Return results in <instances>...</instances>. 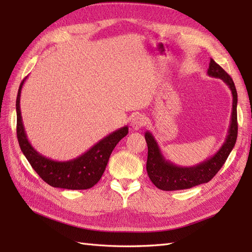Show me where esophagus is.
Listing matches in <instances>:
<instances>
[{
    "label": "esophagus",
    "instance_id": "obj_1",
    "mask_svg": "<svg viewBox=\"0 0 252 252\" xmlns=\"http://www.w3.org/2000/svg\"><path fill=\"white\" fill-rule=\"evenodd\" d=\"M145 123H146L145 118H144V116L142 115H135L131 120V126L134 130H140L141 127L145 126Z\"/></svg>",
    "mask_w": 252,
    "mask_h": 252
}]
</instances>
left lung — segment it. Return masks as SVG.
Listing matches in <instances>:
<instances>
[{
    "label": "left lung",
    "instance_id": "left-lung-1",
    "mask_svg": "<svg viewBox=\"0 0 252 252\" xmlns=\"http://www.w3.org/2000/svg\"><path fill=\"white\" fill-rule=\"evenodd\" d=\"M207 73L212 78L223 80V82L227 85L232 92L233 108L225 142L213 156L206 159L205 161L191 165V167H180L164 158L157 141L155 140L152 133L147 131L145 133V140L148 147L146 170L149 179L159 189L180 190L208 183L222 168L236 143L238 130L236 88H235L231 76L227 74V72L220 65H218L212 58L209 63Z\"/></svg>",
    "mask_w": 252,
    "mask_h": 252
}]
</instances>
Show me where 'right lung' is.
Here are the masks:
<instances>
[{"instance_id":"add662e5","label":"right lung","mask_w":252,"mask_h":252,"mask_svg":"<svg viewBox=\"0 0 252 252\" xmlns=\"http://www.w3.org/2000/svg\"><path fill=\"white\" fill-rule=\"evenodd\" d=\"M26 79L20 83L16 99L17 138L21 152L40 178L53 187L65 189H88L93 187L103 175L114 148L129 133V127L126 126L110 133L74 159L56 161L46 158L32 147L25 132L20 111V93Z\"/></svg>"}]
</instances>
